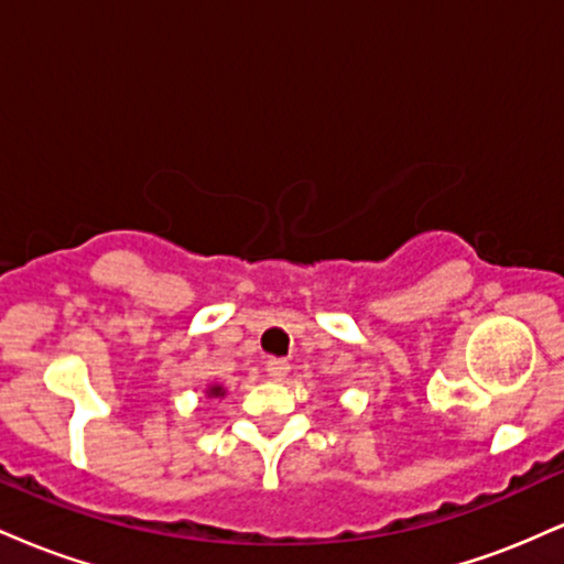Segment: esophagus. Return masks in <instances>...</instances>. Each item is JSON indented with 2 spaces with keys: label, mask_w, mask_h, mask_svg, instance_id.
Here are the masks:
<instances>
[{
  "label": "esophagus",
  "mask_w": 564,
  "mask_h": 564,
  "mask_svg": "<svg viewBox=\"0 0 564 564\" xmlns=\"http://www.w3.org/2000/svg\"><path fill=\"white\" fill-rule=\"evenodd\" d=\"M289 371H291L289 360H283V358H273V360H268V377H270V379H275V381L286 379V377H289Z\"/></svg>",
  "instance_id": "1"
}]
</instances>
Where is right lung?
Masks as SVG:
<instances>
[{
    "mask_svg": "<svg viewBox=\"0 0 564 564\" xmlns=\"http://www.w3.org/2000/svg\"><path fill=\"white\" fill-rule=\"evenodd\" d=\"M206 394H209V398H223L225 390L219 384H215V387H209V390H206Z\"/></svg>",
    "mask_w": 564,
    "mask_h": 564,
    "instance_id": "obj_1",
    "label": "right lung"
}]
</instances>
